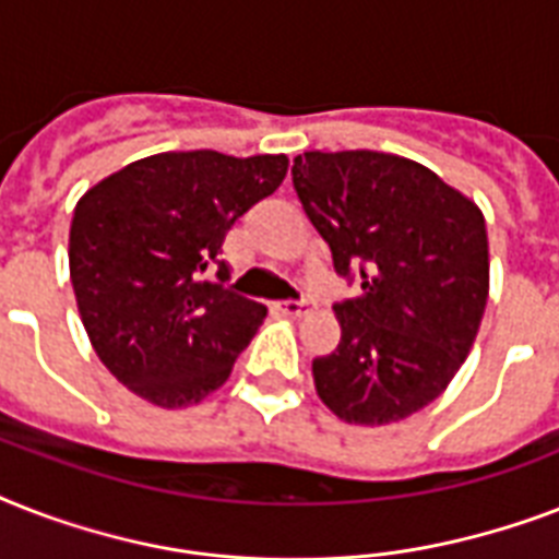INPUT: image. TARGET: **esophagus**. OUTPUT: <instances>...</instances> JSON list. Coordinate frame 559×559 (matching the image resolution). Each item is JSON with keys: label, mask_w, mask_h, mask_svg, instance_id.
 <instances>
[{"label": "esophagus", "mask_w": 559, "mask_h": 559, "mask_svg": "<svg viewBox=\"0 0 559 559\" xmlns=\"http://www.w3.org/2000/svg\"><path fill=\"white\" fill-rule=\"evenodd\" d=\"M275 307H278V313L296 319V316H305L307 310H310V301H307V298H287V301H278Z\"/></svg>", "instance_id": "obj_1"}]
</instances>
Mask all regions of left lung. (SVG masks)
<instances>
[{
  "mask_svg": "<svg viewBox=\"0 0 559 559\" xmlns=\"http://www.w3.org/2000/svg\"><path fill=\"white\" fill-rule=\"evenodd\" d=\"M293 186L357 298L336 301L342 340L313 359L316 391L348 424L382 426L441 394L487 305V228L438 174L377 151H310Z\"/></svg>",
  "mask_w": 559,
  "mask_h": 559,
  "instance_id": "left-lung-1",
  "label": "left lung"
}]
</instances>
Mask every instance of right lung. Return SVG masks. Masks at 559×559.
I'll return each mask as SVG.
<instances>
[{
	"mask_svg": "<svg viewBox=\"0 0 559 559\" xmlns=\"http://www.w3.org/2000/svg\"><path fill=\"white\" fill-rule=\"evenodd\" d=\"M287 156L156 153L83 193L69 272L83 328L112 377L162 408L228 380L266 307L226 287L228 228L287 177ZM218 266L217 280L204 272Z\"/></svg>",
	"mask_w": 559,
	"mask_h": 559,
	"instance_id": "1",
	"label": "right lung"
}]
</instances>
